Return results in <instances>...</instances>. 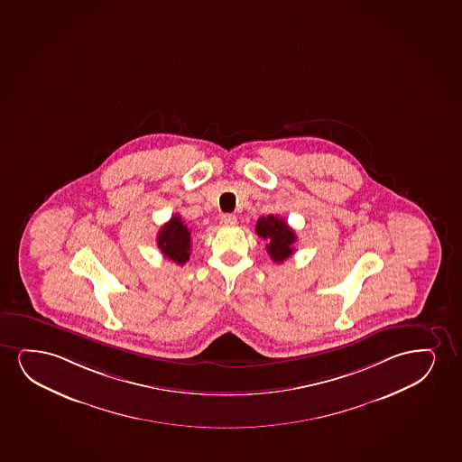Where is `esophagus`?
Listing matches in <instances>:
<instances>
[{
	"mask_svg": "<svg viewBox=\"0 0 462 462\" xmlns=\"http://www.w3.org/2000/svg\"><path fill=\"white\" fill-rule=\"evenodd\" d=\"M221 224H224V226H235V224H236V216L230 215V213H226V215H222Z\"/></svg>",
	"mask_w": 462,
	"mask_h": 462,
	"instance_id": "esophagus-1",
	"label": "esophagus"
}]
</instances>
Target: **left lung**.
<instances>
[{"mask_svg":"<svg viewBox=\"0 0 462 462\" xmlns=\"http://www.w3.org/2000/svg\"><path fill=\"white\" fill-rule=\"evenodd\" d=\"M255 232L266 241V251L276 263H282L293 254L296 234L279 216H262L255 224Z\"/></svg>","mask_w":462,"mask_h":462,"instance_id":"1","label":"left lung"}]
</instances>
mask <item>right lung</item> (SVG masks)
Listing matches in <instances>:
<instances>
[{
	"mask_svg": "<svg viewBox=\"0 0 462 462\" xmlns=\"http://www.w3.org/2000/svg\"><path fill=\"white\" fill-rule=\"evenodd\" d=\"M158 247L162 254L174 263L185 264L191 254V232L179 215L172 216L158 234Z\"/></svg>",
	"mask_w": 462,
	"mask_h": 462,
	"instance_id": "1",
	"label": "right lung"
}]
</instances>
